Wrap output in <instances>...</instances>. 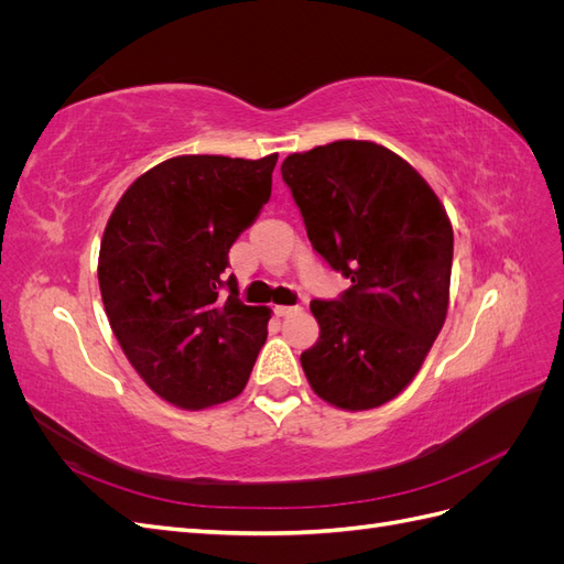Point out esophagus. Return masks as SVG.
Returning <instances> with one entry per match:
<instances>
[{"label":"esophagus","mask_w":564,"mask_h":564,"mask_svg":"<svg viewBox=\"0 0 564 564\" xmlns=\"http://www.w3.org/2000/svg\"><path fill=\"white\" fill-rule=\"evenodd\" d=\"M299 311H301L299 305H275V315L278 317H289V315H294Z\"/></svg>","instance_id":"esophagus-1"}]
</instances>
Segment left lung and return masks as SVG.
I'll use <instances>...</instances> for the list:
<instances>
[{"instance_id":"8db88e82","label":"left lung","mask_w":564,"mask_h":564,"mask_svg":"<svg viewBox=\"0 0 564 564\" xmlns=\"http://www.w3.org/2000/svg\"><path fill=\"white\" fill-rule=\"evenodd\" d=\"M308 240L350 280L340 301H311L317 344L301 352L315 395L377 409L414 381L447 319L454 230L445 204L398 152L334 141L282 162Z\"/></svg>"}]
</instances>
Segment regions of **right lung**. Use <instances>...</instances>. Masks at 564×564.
Returning a JSON list of instances; mask_svg holds the SVG:
<instances>
[{
	"instance_id": "right-lung-1",
	"label": "right lung",
	"mask_w": 564,
	"mask_h": 564,
	"mask_svg": "<svg viewBox=\"0 0 564 564\" xmlns=\"http://www.w3.org/2000/svg\"><path fill=\"white\" fill-rule=\"evenodd\" d=\"M278 152L261 160L178 155L119 197L98 253L100 299L115 338L169 404L209 409L245 390L270 308L224 299L228 251L270 199Z\"/></svg>"
}]
</instances>
